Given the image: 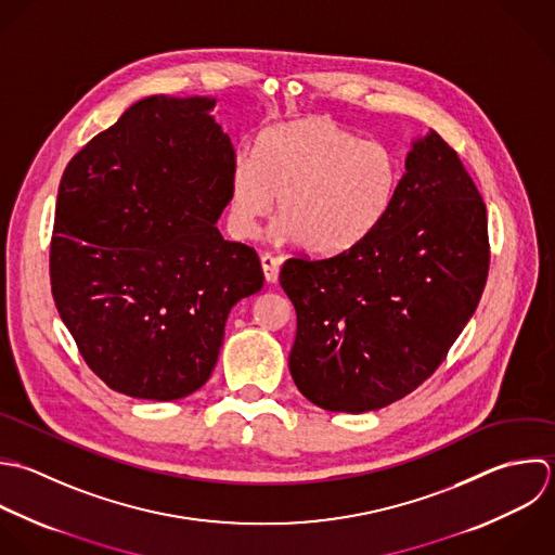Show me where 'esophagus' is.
I'll return each instance as SVG.
<instances>
[{
  "mask_svg": "<svg viewBox=\"0 0 555 555\" xmlns=\"http://www.w3.org/2000/svg\"><path fill=\"white\" fill-rule=\"evenodd\" d=\"M261 268H263V274H266V281L268 283H276L279 281V268H281V259L266 253L261 255Z\"/></svg>",
  "mask_w": 555,
  "mask_h": 555,
  "instance_id": "34e87169",
  "label": "esophagus"
}]
</instances>
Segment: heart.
<instances>
[{"label":"heart","instance_id":"heart-1","mask_svg":"<svg viewBox=\"0 0 555 555\" xmlns=\"http://www.w3.org/2000/svg\"><path fill=\"white\" fill-rule=\"evenodd\" d=\"M398 185L400 162L387 144L361 140L335 118L315 114L263 129L253 159H235L229 224L237 237H255L279 196L276 231L296 237L307 253L335 255L380 224Z\"/></svg>","mask_w":555,"mask_h":555}]
</instances>
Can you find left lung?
<instances>
[{
    "label": "left lung",
    "instance_id": "obj_1",
    "mask_svg": "<svg viewBox=\"0 0 555 555\" xmlns=\"http://www.w3.org/2000/svg\"><path fill=\"white\" fill-rule=\"evenodd\" d=\"M487 205L435 131L413 142L380 224L357 246L298 255L281 287L298 328L289 372L333 413H365L415 391L446 361L489 276Z\"/></svg>",
    "mask_w": 555,
    "mask_h": 555
}]
</instances>
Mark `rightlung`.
<instances>
[{
    "label": "right lung",
    "instance_id": "add662e5",
    "mask_svg": "<svg viewBox=\"0 0 555 555\" xmlns=\"http://www.w3.org/2000/svg\"><path fill=\"white\" fill-rule=\"evenodd\" d=\"M214 105L142 99L60 179L51 294L86 365L129 398L201 389L231 307L263 287L255 248L216 227L235 151Z\"/></svg>",
    "mask_w": 555,
    "mask_h": 555
}]
</instances>
